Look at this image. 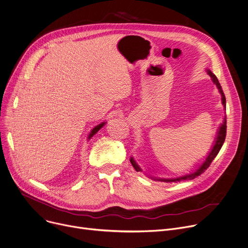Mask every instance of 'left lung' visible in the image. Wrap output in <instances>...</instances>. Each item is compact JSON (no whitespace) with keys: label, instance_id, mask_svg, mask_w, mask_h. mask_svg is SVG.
Listing matches in <instances>:
<instances>
[{"label":"left lung","instance_id":"left-lung-1","mask_svg":"<svg viewBox=\"0 0 248 248\" xmlns=\"http://www.w3.org/2000/svg\"><path fill=\"white\" fill-rule=\"evenodd\" d=\"M208 75L211 76L212 78V80L214 81V83L217 85V87L218 88V91L221 95V101H222V105L223 107L225 108V96H224V93L222 91V88L220 86V83L218 82V79L217 76L209 70L207 69L206 70ZM225 136H226V116L224 117V120H223V123L220 125L218 131H217V138H216V141H215V144H214V147L212 149V151L209 152L207 157L205 158V160L203 161V163L195 170V172H192L190 174H187V175H185L183 177H179V178H173V179H155L153 178V180H156V181H160V182H166V183H173V182H181V181H186V180H193L195 178H197L198 176H200L201 174H202L204 170L209 167V165L212 164V162L215 160V158L217 157V155L218 154L219 150L221 149L222 145H223V142L225 140ZM130 162L132 164V166L134 167V169L137 170V172H140L141 169L140 167L136 164V162L134 161V159L131 158L130 159Z\"/></svg>","mask_w":248,"mask_h":248}]
</instances>
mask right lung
<instances>
[{
  "mask_svg": "<svg viewBox=\"0 0 248 248\" xmlns=\"http://www.w3.org/2000/svg\"><path fill=\"white\" fill-rule=\"evenodd\" d=\"M104 124H105V122H103V123H101V124H99V125H97V126H95L93 129H92V131L90 132V134H89V137H88V139H90L94 134H96V133L104 126Z\"/></svg>",
  "mask_w": 248,
  "mask_h": 248,
  "instance_id": "obj_1",
  "label": "right lung"
}]
</instances>
